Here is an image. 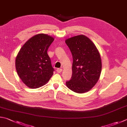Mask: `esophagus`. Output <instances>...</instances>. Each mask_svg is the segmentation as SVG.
<instances>
[{
  "instance_id": "1",
  "label": "esophagus",
  "mask_w": 127,
  "mask_h": 127,
  "mask_svg": "<svg viewBox=\"0 0 127 127\" xmlns=\"http://www.w3.org/2000/svg\"><path fill=\"white\" fill-rule=\"evenodd\" d=\"M62 70H63V69H57V73H61L62 71Z\"/></svg>"
}]
</instances>
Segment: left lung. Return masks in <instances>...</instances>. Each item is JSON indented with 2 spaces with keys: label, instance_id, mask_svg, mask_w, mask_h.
<instances>
[{
  "label": "left lung",
  "instance_id": "1",
  "mask_svg": "<svg viewBox=\"0 0 127 127\" xmlns=\"http://www.w3.org/2000/svg\"><path fill=\"white\" fill-rule=\"evenodd\" d=\"M73 56L72 75L66 82L69 89L77 93L89 91L99 79L102 61L96 46L89 38L79 35L65 40Z\"/></svg>",
  "mask_w": 127,
  "mask_h": 127
}]
</instances>
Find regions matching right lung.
<instances>
[{
	"label": "right lung",
	"instance_id": "add662e5",
	"mask_svg": "<svg viewBox=\"0 0 127 127\" xmlns=\"http://www.w3.org/2000/svg\"><path fill=\"white\" fill-rule=\"evenodd\" d=\"M54 40L47 34H36L27 40L18 52L16 70L20 79L30 88L43 86L53 74L47 51Z\"/></svg>",
	"mask_w": 127,
	"mask_h": 127
}]
</instances>
